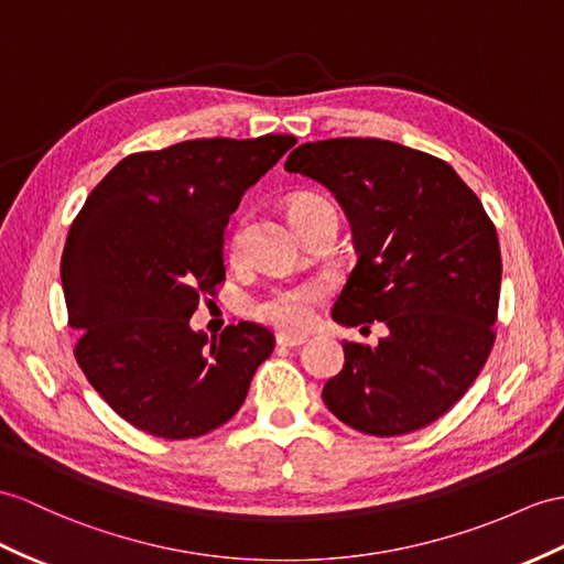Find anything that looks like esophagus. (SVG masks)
Wrapping results in <instances>:
<instances>
[{
  "mask_svg": "<svg viewBox=\"0 0 564 564\" xmlns=\"http://www.w3.org/2000/svg\"><path fill=\"white\" fill-rule=\"evenodd\" d=\"M306 337L304 335H290V333H278V345L280 347H299L304 345Z\"/></svg>",
  "mask_w": 564,
  "mask_h": 564,
  "instance_id": "obj_1",
  "label": "esophagus"
}]
</instances>
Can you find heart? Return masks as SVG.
I'll list each match as a JSON object with an SVG mask.
<instances>
[{
  "label": "heart",
  "instance_id": "heart-1",
  "mask_svg": "<svg viewBox=\"0 0 564 564\" xmlns=\"http://www.w3.org/2000/svg\"><path fill=\"white\" fill-rule=\"evenodd\" d=\"M323 203H327V200L321 196L301 194L290 203V215L294 217L301 210L313 208V205H323ZM241 249H243V225H239L235 231H231L229 243H227V251L231 258H239ZM318 301H321V290L315 284L282 286V290H274L263 301H258L256 315L260 321H265L274 327L299 333V329L311 325Z\"/></svg>",
  "mask_w": 564,
  "mask_h": 564
}]
</instances>
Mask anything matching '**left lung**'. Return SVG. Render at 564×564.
Instances as JSON below:
<instances>
[{
    "label": "left lung",
    "mask_w": 564,
    "mask_h": 564,
    "mask_svg": "<svg viewBox=\"0 0 564 564\" xmlns=\"http://www.w3.org/2000/svg\"><path fill=\"white\" fill-rule=\"evenodd\" d=\"M284 170L327 186L351 223L359 263L333 318L388 327L376 349L341 341L327 409L376 437L425 429L471 388L496 341V225L445 160L392 141L304 143Z\"/></svg>",
    "instance_id": "1"
}]
</instances>
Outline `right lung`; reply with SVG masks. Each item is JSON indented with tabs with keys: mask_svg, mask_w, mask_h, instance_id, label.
Returning a JSON list of instances; mask_svg holds the SVG:
<instances>
[{
	"mask_svg": "<svg viewBox=\"0 0 564 564\" xmlns=\"http://www.w3.org/2000/svg\"><path fill=\"white\" fill-rule=\"evenodd\" d=\"M294 135L196 139L123 158L68 229L62 284L76 361L135 429L167 441L210 433L237 414L274 349L241 321L208 339L188 321L225 280L223 243L241 196Z\"/></svg>",
	"mask_w": 564,
	"mask_h": 564,
	"instance_id": "obj_1",
	"label": "right lung"
}]
</instances>
